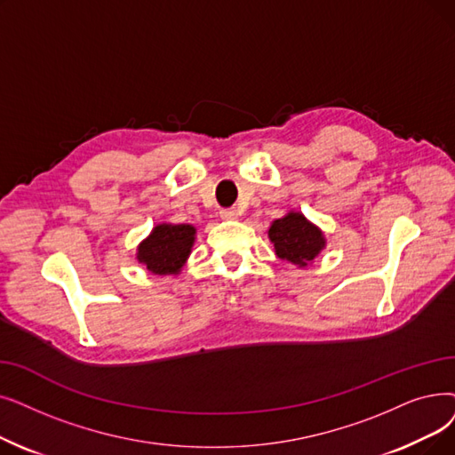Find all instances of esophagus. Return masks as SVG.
<instances>
[{"label":"esophagus","instance_id":"34e87169","mask_svg":"<svg viewBox=\"0 0 455 455\" xmlns=\"http://www.w3.org/2000/svg\"><path fill=\"white\" fill-rule=\"evenodd\" d=\"M220 215H221V220H225V221H234V220H238V210L227 208V210H221Z\"/></svg>","mask_w":455,"mask_h":455}]
</instances>
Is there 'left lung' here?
<instances>
[{"mask_svg": "<svg viewBox=\"0 0 455 455\" xmlns=\"http://www.w3.org/2000/svg\"><path fill=\"white\" fill-rule=\"evenodd\" d=\"M267 238L273 243L275 254L295 267L312 264L327 245L322 228L295 210H290L269 225Z\"/></svg>", "mask_w": 455, "mask_h": 455, "instance_id": "8db88e82", "label": "left lung"}]
</instances>
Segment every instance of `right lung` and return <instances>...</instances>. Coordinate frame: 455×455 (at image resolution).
Masks as SVG:
<instances>
[{"mask_svg":"<svg viewBox=\"0 0 455 455\" xmlns=\"http://www.w3.org/2000/svg\"><path fill=\"white\" fill-rule=\"evenodd\" d=\"M196 228L182 223L156 225L147 238L137 245L135 259L152 275H180L195 245Z\"/></svg>","mask_w":455,"mask_h":455,"instance_id":"obj_1","label":"right lung"}]
</instances>
